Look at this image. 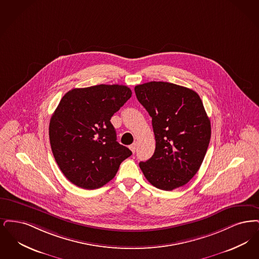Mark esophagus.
<instances>
[{
	"mask_svg": "<svg viewBox=\"0 0 259 259\" xmlns=\"http://www.w3.org/2000/svg\"><path fill=\"white\" fill-rule=\"evenodd\" d=\"M136 146H137V143H136V142L133 143V144L130 146V149L132 150V152H133V153H135V150H136Z\"/></svg>",
	"mask_w": 259,
	"mask_h": 259,
	"instance_id": "obj_1",
	"label": "esophagus"
}]
</instances>
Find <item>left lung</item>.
Returning a JSON list of instances; mask_svg holds the SVG:
<instances>
[{
    "label": "left lung",
    "mask_w": 259,
    "mask_h": 259,
    "mask_svg": "<svg viewBox=\"0 0 259 259\" xmlns=\"http://www.w3.org/2000/svg\"><path fill=\"white\" fill-rule=\"evenodd\" d=\"M152 117L156 149L139 162L154 187L172 191L189 183L202 163L211 138V123L198 94L169 82L152 81L135 88Z\"/></svg>",
    "instance_id": "1"
}]
</instances>
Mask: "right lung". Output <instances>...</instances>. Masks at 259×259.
Masks as SVG:
<instances>
[{"label": "right lung", "instance_id": "add662e5", "mask_svg": "<svg viewBox=\"0 0 259 259\" xmlns=\"http://www.w3.org/2000/svg\"><path fill=\"white\" fill-rule=\"evenodd\" d=\"M124 85H97L68 91L49 124L57 164L68 181L86 190L115 177L132 151L117 142L110 119L132 97Z\"/></svg>", "mask_w": 259, "mask_h": 259}]
</instances>
